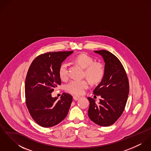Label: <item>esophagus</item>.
<instances>
[{"instance_id": "obj_1", "label": "esophagus", "mask_w": 151, "mask_h": 151, "mask_svg": "<svg viewBox=\"0 0 151 151\" xmlns=\"http://www.w3.org/2000/svg\"><path fill=\"white\" fill-rule=\"evenodd\" d=\"M80 98V97L79 96H77V95L73 96V99H74L75 101H77V100H78Z\"/></svg>"}]
</instances>
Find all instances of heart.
Listing matches in <instances>:
<instances>
[{
    "label": "heart",
    "instance_id": "1",
    "mask_svg": "<svg viewBox=\"0 0 151 151\" xmlns=\"http://www.w3.org/2000/svg\"><path fill=\"white\" fill-rule=\"evenodd\" d=\"M74 62L85 68L84 75L92 83L100 81L104 77L105 68L100 62H94V59L86 53H81L77 56ZM59 76L62 80L65 81L68 78V65L62 63L59 68ZM89 82L86 80H72L65 85L67 92L75 95L83 94L89 87Z\"/></svg>",
    "mask_w": 151,
    "mask_h": 151
}]
</instances>
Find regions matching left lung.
Segmentation results:
<instances>
[{
    "label": "left lung",
    "instance_id": "obj_1",
    "mask_svg": "<svg viewBox=\"0 0 151 151\" xmlns=\"http://www.w3.org/2000/svg\"><path fill=\"white\" fill-rule=\"evenodd\" d=\"M101 55L105 63V74L93 94L100 95L99 104L88 98L89 101L88 116L98 125L107 127L114 124L122 114L126 106L129 83L126 72L119 59L105 50L94 51Z\"/></svg>",
    "mask_w": 151,
    "mask_h": 151
}]
</instances>
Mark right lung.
Returning <instances> with one entry per match:
<instances>
[{
  "label": "right lung",
  "mask_w": 151,
  "mask_h": 151,
  "mask_svg": "<svg viewBox=\"0 0 151 151\" xmlns=\"http://www.w3.org/2000/svg\"><path fill=\"white\" fill-rule=\"evenodd\" d=\"M73 51L47 52L37 56L30 65L25 82V103L34 121L43 127L60 123L67 116L73 97L63 93L60 99L51 93L61 85L59 68Z\"/></svg>",
  "instance_id": "add662e5"
}]
</instances>
